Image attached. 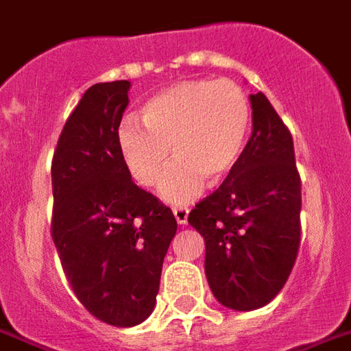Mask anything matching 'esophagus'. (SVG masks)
I'll return each mask as SVG.
<instances>
[{
	"instance_id": "esophagus-1",
	"label": "esophagus",
	"mask_w": 351,
	"mask_h": 351,
	"mask_svg": "<svg viewBox=\"0 0 351 351\" xmlns=\"http://www.w3.org/2000/svg\"><path fill=\"white\" fill-rule=\"evenodd\" d=\"M173 215H175L176 223L180 224V226H184V224H187V215H189V210L187 208H173Z\"/></svg>"
}]
</instances>
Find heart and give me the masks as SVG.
Returning <instances> with one entry per match:
<instances>
[{"mask_svg":"<svg viewBox=\"0 0 351 351\" xmlns=\"http://www.w3.org/2000/svg\"><path fill=\"white\" fill-rule=\"evenodd\" d=\"M140 127L125 119L117 143L125 165L140 186L160 184L165 202L184 204L202 191L204 182L217 186L232 173L250 130V101L230 80H182L160 90L141 106Z\"/></svg>","mask_w":351,"mask_h":351,"instance_id":"heart-1","label":"heart"}]
</instances>
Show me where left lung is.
<instances>
[{"label":"left lung","mask_w":351,"mask_h":351,"mask_svg":"<svg viewBox=\"0 0 351 351\" xmlns=\"http://www.w3.org/2000/svg\"><path fill=\"white\" fill-rule=\"evenodd\" d=\"M252 134L226 180L191 210L204 272L221 306L254 311L287 282L300 247V176L293 138L263 93L250 95Z\"/></svg>","instance_id":"8db88e82"}]
</instances>
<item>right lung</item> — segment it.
Wrapping results in <instances>:
<instances>
[{"instance_id": "obj_1", "label": "right lung", "mask_w": 351, "mask_h": 351, "mask_svg": "<svg viewBox=\"0 0 351 351\" xmlns=\"http://www.w3.org/2000/svg\"><path fill=\"white\" fill-rule=\"evenodd\" d=\"M128 80L88 88L58 138L51 165V235L75 296L117 328L149 318L176 234L173 211L132 182L117 132Z\"/></svg>"}]
</instances>
